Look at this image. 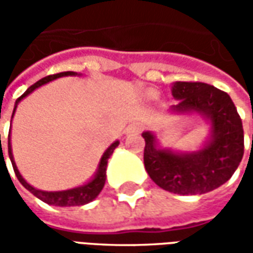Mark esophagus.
<instances>
[{"label":"esophagus","mask_w":253,"mask_h":253,"mask_svg":"<svg viewBox=\"0 0 253 253\" xmlns=\"http://www.w3.org/2000/svg\"><path fill=\"white\" fill-rule=\"evenodd\" d=\"M142 130V125L141 123H134L131 126H128L126 128V134H132V132H139Z\"/></svg>","instance_id":"esophagus-1"}]
</instances>
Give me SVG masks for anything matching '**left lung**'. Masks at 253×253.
Returning <instances> with one entry per match:
<instances>
[{"instance_id":"1","label":"left lung","mask_w":253,"mask_h":253,"mask_svg":"<svg viewBox=\"0 0 253 253\" xmlns=\"http://www.w3.org/2000/svg\"><path fill=\"white\" fill-rule=\"evenodd\" d=\"M177 104L170 112L198 114L210 126L203 146L195 152L163 148L156 134L143 131V164L150 179L179 195H196L215 190L232 177L244 154V131L228 93L205 83L177 81L172 86Z\"/></svg>"}]
</instances>
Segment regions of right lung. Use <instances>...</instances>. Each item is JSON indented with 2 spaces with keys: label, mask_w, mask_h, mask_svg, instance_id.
I'll return each instance as SVG.
<instances>
[{
  "label": "right lung",
  "mask_w": 253,
  "mask_h": 253,
  "mask_svg": "<svg viewBox=\"0 0 253 253\" xmlns=\"http://www.w3.org/2000/svg\"><path fill=\"white\" fill-rule=\"evenodd\" d=\"M67 76H81V74H78V73L76 72L58 73V74L47 76V77L39 80V81L34 84V85H31L30 88L27 89L24 93L21 94L19 99L16 100V104H14L12 118H13L14 112H16V108H17V105H19L20 101L24 99V97H27L30 93H32L35 89L41 88L42 85L50 83V81H54V80H57V78L67 77ZM10 127H12V125H10ZM0 143H1V135H0ZM118 145H119V141H115V142L111 143L110 146L107 148V150L103 153L101 159H100L99 165H97V169H96V172H94L93 177H92L88 183H85V184H83V186L74 187V188H69V190H63V191H42L35 188V187H32L30 183H27L24 177H23L21 173L19 172L17 167H16V163H14L13 153H12L10 130H9V137H8L9 159H10V161H12L14 173H16V176H17V179H19L20 183H21L27 190L30 191L31 194H34L36 198H39V199L44 202V203H47V205H52V206H59V207L83 206V205H86V203H89V202H92L93 199L97 198V195L101 192L103 187H104L105 177H107V175H105V170H107L108 159L111 157V154L114 153V150H115V148L118 146Z\"/></svg>",
  "instance_id": "add662e5"
}]
</instances>
